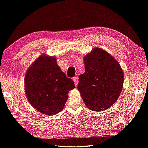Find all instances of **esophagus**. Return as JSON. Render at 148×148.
<instances>
[{
  "label": "esophagus",
  "mask_w": 148,
  "mask_h": 148,
  "mask_svg": "<svg viewBox=\"0 0 148 148\" xmlns=\"http://www.w3.org/2000/svg\"><path fill=\"white\" fill-rule=\"evenodd\" d=\"M73 82L75 83V86H77V84H78V77H74L73 78Z\"/></svg>",
  "instance_id": "1"
}]
</instances>
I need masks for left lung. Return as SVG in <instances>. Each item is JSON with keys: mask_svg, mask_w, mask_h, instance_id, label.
Masks as SVG:
<instances>
[{"mask_svg": "<svg viewBox=\"0 0 148 148\" xmlns=\"http://www.w3.org/2000/svg\"><path fill=\"white\" fill-rule=\"evenodd\" d=\"M85 72L79 75L77 89L91 110H107L121 94L123 75L119 64L106 51L95 48L84 58Z\"/></svg>", "mask_w": 148, "mask_h": 148, "instance_id": "1", "label": "left lung"}]
</instances>
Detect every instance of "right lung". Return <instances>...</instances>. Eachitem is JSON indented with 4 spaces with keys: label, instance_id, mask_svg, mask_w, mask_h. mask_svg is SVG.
Segmentation results:
<instances>
[{
    "label": "right lung",
    "instance_id": "add662e5",
    "mask_svg": "<svg viewBox=\"0 0 148 148\" xmlns=\"http://www.w3.org/2000/svg\"><path fill=\"white\" fill-rule=\"evenodd\" d=\"M25 88L27 99L38 112L54 115L63 110L68 93L75 88L54 57L40 56L27 70Z\"/></svg>",
    "mask_w": 148,
    "mask_h": 148
}]
</instances>
